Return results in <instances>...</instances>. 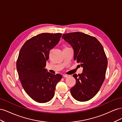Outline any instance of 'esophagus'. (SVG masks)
<instances>
[{"instance_id": "1", "label": "esophagus", "mask_w": 122, "mask_h": 122, "mask_svg": "<svg viewBox=\"0 0 122 122\" xmlns=\"http://www.w3.org/2000/svg\"><path fill=\"white\" fill-rule=\"evenodd\" d=\"M63 76L65 77V78H68V77H70V75H64Z\"/></svg>"}]
</instances>
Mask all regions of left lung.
<instances>
[{
	"label": "left lung",
	"mask_w": 122,
	"mask_h": 122,
	"mask_svg": "<svg viewBox=\"0 0 122 122\" xmlns=\"http://www.w3.org/2000/svg\"><path fill=\"white\" fill-rule=\"evenodd\" d=\"M62 38L72 47L74 60L83 67L81 74L73 75L76 81L70 90L71 94L77 101L90 100L105 79L107 60L103 47L95 37L80 32L65 34Z\"/></svg>",
	"instance_id": "1"
}]
</instances>
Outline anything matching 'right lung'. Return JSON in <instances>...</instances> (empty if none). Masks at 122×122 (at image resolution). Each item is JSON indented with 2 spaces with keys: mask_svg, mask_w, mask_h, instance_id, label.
Here are the masks:
<instances>
[{
  "mask_svg": "<svg viewBox=\"0 0 122 122\" xmlns=\"http://www.w3.org/2000/svg\"><path fill=\"white\" fill-rule=\"evenodd\" d=\"M61 33H42L33 36L21 47L16 67L22 86L35 101L46 103L53 98L57 83L62 78L45 69L49 51L60 41Z\"/></svg>",
  "mask_w": 122,
  "mask_h": 122,
  "instance_id": "obj_1",
  "label": "right lung"
}]
</instances>
